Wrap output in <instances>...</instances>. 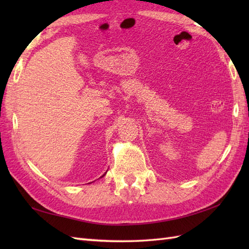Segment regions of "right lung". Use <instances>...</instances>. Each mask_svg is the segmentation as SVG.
Masks as SVG:
<instances>
[{
    "instance_id": "add662e5",
    "label": "right lung",
    "mask_w": 249,
    "mask_h": 249,
    "mask_svg": "<svg viewBox=\"0 0 249 249\" xmlns=\"http://www.w3.org/2000/svg\"><path fill=\"white\" fill-rule=\"evenodd\" d=\"M103 177H104V176H103Z\"/></svg>"
}]
</instances>
